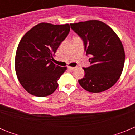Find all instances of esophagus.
Here are the masks:
<instances>
[{
	"mask_svg": "<svg viewBox=\"0 0 135 135\" xmlns=\"http://www.w3.org/2000/svg\"><path fill=\"white\" fill-rule=\"evenodd\" d=\"M68 69L70 70V71H74L75 68H72V67H68Z\"/></svg>",
	"mask_w": 135,
	"mask_h": 135,
	"instance_id": "34e87169",
	"label": "esophagus"
}]
</instances>
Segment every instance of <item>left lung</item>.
Wrapping results in <instances>:
<instances>
[{"label":"left lung","instance_id":"1","mask_svg":"<svg viewBox=\"0 0 135 135\" xmlns=\"http://www.w3.org/2000/svg\"><path fill=\"white\" fill-rule=\"evenodd\" d=\"M83 41L90 65L84 68V78L78 82L86 90L100 93L118 80L123 70L125 53L120 38L109 26L98 20L70 24Z\"/></svg>","mask_w":135,"mask_h":135}]
</instances>
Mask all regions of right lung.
I'll list each match as a JSON object with an SVG mask.
<instances>
[{"label": "right lung", "mask_w": 135, "mask_h": 135, "mask_svg": "<svg viewBox=\"0 0 135 135\" xmlns=\"http://www.w3.org/2000/svg\"><path fill=\"white\" fill-rule=\"evenodd\" d=\"M70 30L69 24L40 23L21 38L15 55V71L21 86L31 95L46 97L55 91L65 67L52 62L53 55Z\"/></svg>", "instance_id": "right-lung-1"}]
</instances>
